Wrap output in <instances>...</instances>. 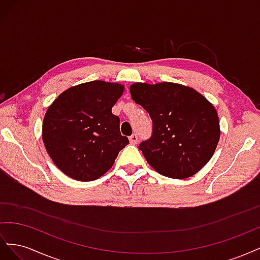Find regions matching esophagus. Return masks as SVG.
Instances as JSON below:
<instances>
[{"instance_id": "1", "label": "esophagus", "mask_w": 260, "mask_h": 260, "mask_svg": "<svg viewBox=\"0 0 260 260\" xmlns=\"http://www.w3.org/2000/svg\"><path fill=\"white\" fill-rule=\"evenodd\" d=\"M129 141H130V143L131 144H138V142H139V138H138V135H132L130 138H129Z\"/></svg>"}]
</instances>
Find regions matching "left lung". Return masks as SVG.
Instances as JSON below:
<instances>
[{
    "label": "left lung",
    "mask_w": 260,
    "mask_h": 260,
    "mask_svg": "<svg viewBox=\"0 0 260 260\" xmlns=\"http://www.w3.org/2000/svg\"><path fill=\"white\" fill-rule=\"evenodd\" d=\"M130 93L153 121L151 138L139 148L158 174L185 179L205 166L220 138L212 104L194 89L172 82H138L131 84Z\"/></svg>",
    "instance_id": "1"
}]
</instances>
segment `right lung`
<instances>
[{
    "label": "right lung",
    "mask_w": 260,
    "mask_h": 260,
    "mask_svg": "<svg viewBox=\"0 0 260 260\" xmlns=\"http://www.w3.org/2000/svg\"><path fill=\"white\" fill-rule=\"evenodd\" d=\"M119 83L95 80L59 94L45 113L42 139L53 162L70 178L93 181L113 167L129 144L112 113L123 92Z\"/></svg>",
    "instance_id": "1"
}]
</instances>
